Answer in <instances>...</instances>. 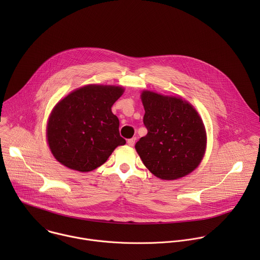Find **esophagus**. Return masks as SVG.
<instances>
[{
    "label": "esophagus",
    "instance_id": "1",
    "mask_svg": "<svg viewBox=\"0 0 260 260\" xmlns=\"http://www.w3.org/2000/svg\"><path fill=\"white\" fill-rule=\"evenodd\" d=\"M135 143H136V138H132V139H128V140H127V144H128L129 146H134Z\"/></svg>",
    "mask_w": 260,
    "mask_h": 260
}]
</instances>
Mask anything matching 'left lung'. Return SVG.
<instances>
[{
    "label": "left lung",
    "instance_id": "left-lung-1",
    "mask_svg": "<svg viewBox=\"0 0 260 260\" xmlns=\"http://www.w3.org/2000/svg\"><path fill=\"white\" fill-rule=\"evenodd\" d=\"M147 135L136 144L143 164L162 180H175L191 173L206 149V133L196 109L181 98L151 91L141 94Z\"/></svg>",
    "mask_w": 260,
    "mask_h": 260
}]
</instances>
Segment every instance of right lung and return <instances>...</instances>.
Masks as SVG:
<instances>
[{"label": "right lung", "instance_id": "right-lung-1", "mask_svg": "<svg viewBox=\"0 0 260 260\" xmlns=\"http://www.w3.org/2000/svg\"><path fill=\"white\" fill-rule=\"evenodd\" d=\"M119 86L87 85L71 92L53 109L47 140L54 157L69 169L90 172L104 162L125 140L112 113L121 96Z\"/></svg>", "mask_w": 260, "mask_h": 260}]
</instances>
